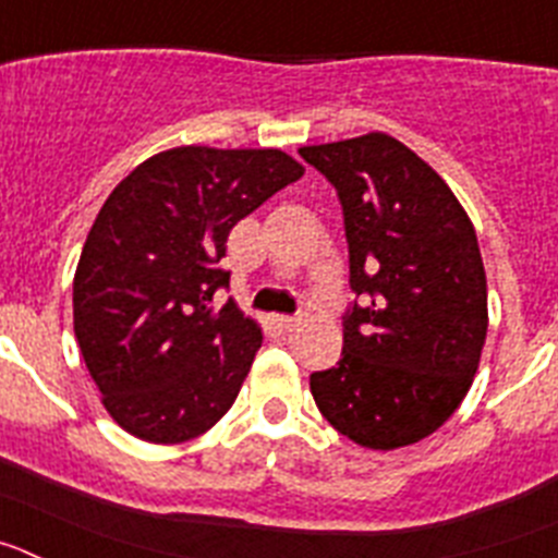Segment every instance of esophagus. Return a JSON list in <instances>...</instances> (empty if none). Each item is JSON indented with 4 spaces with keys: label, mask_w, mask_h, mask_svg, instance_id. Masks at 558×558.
I'll list each match as a JSON object with an SVG mask.
<instances>
[{
    "label": "esophagus",
    "mask_w": 558,
    "mask_h": 558,
    "mask_svg": "<svg viewBox=\"0 0 558 558\" xmlns=\"http://www.w3.org/2000/svg\"><path fill=\"white\" fill-rule=\"evenodd\" d=\"M274 324L282 329V332H290V329L299 327V318H293V315H276Z\"/></svg>",
    "instance_id": "34e87169"
}]
</instances>
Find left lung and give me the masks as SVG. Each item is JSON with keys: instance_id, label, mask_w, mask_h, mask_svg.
<instances>
[{"instance_id": "left-lung-1", "label": "left lung", "mask_w": 558, "mask_h": 558, "mask_svg": "<svg viewBox=\"0 0 558 558\" xmlns=\"http://www.w3.org/2000/svg\"><path fill=\"white\" fill-rule=\"evenodd\" d=\"M343 206L349 284L338 366L310 374L329 425L368 450L416 445L456 413L489 327L475 226L445 179L388 133L299 147Z\"/></svg>"}]
</instances>
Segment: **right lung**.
Listing matches in <instances>:
<instances>
[{"mask_svg":"<svg viewBox=\"0 0 558 558\" xmlns=\"http://www.w3.org/2000/svg\"><path fill=\"white\" fill-rule=\"evenodd\" d=\"M304 175L276 147L184 145L113 186L83 245L75 338L108 416L150 445L201 436L234 405L263 329L220 268L245 215Z\"/></svg>","mask_w":558,"mask_h":558,"instance_id":"right-lung-1","label":"right lung"}]
</instances>
